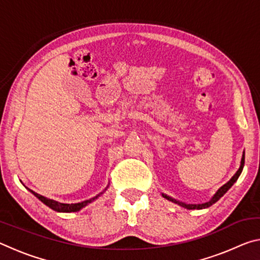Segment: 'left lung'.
<instances>
[{"mask_svg": "<svg viewBox=\"0 0 260 260\" xmlns=\"http://www.w3.org/2000/svg\"><path fill=\"white\" fill-rule=\"evenodd\" d=\"M244 157H245V156H244V153H243V156H242V160H241V166H240L239 171H237V172L235 173L234 177H233L226 184H223V186H222L221 188H220L217 192H215V195L212 197V200H211L210 202H208V203H204V204H184V203H181V202H178V201H175V200H173V199H171L170 196H166V195H164V193H162V196H164L165 199H167L169 201H172V202H174V203L181 205V206H183V208H186V209H188V210H195V209L201 210V209L209 208V206L214 204L215 202L221 199V197L227 192L228 189H230V188L233 186V184H234V183L236 182V180L239 179L240 174H241V172H242V170H243V166H244Z\"/></svg>", "mask_w": 260, "mask_h": 260, "instance_id": "8db88e82", "label": "left lung"}]
</instances>
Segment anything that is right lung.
I'll list each match as a JSON object with an SVG mask.
<instances>
[{"label":"right lung","mask_w":260,"mask_h":260,"mask_svg":"<svg viewBox=\"0 0 260 260\" xmlns=\"http://www.w3.org/2000/svg\"><path fill=\"white\" fill-rule=\"evenodd\" d=\"M29 191L33 193L35 197H38L39 200H40L42 203H45L47 206H49L50 209L57 211V212H77L80 209H82L83 206H86L88 203H90V202H93L95 199H98L99 195L94 197V199L91 200H88V201H83L81 203H76V204H64V203H59V202H56L54 200H50V199H47V197L40 195V193H37L33 190Z\"/></svg>","instance_id":"add662e5"}]
</instances>
